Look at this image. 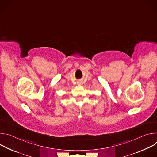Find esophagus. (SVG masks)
I'll return each instance as SVG.
<instances>
[{
	"mask_svg": "<svg viewBox=\"0 0 157 157\" xmlns=\"http://www.w3.org/2000/svg\"><path fill=\"white\" fill-rule=\"evenodd\" d=\"M79 84H80V83H79Z\"/></svg>",
	"mask_w": 157,
	"mask_h": 157,
	"instance_id": "esophagus-1",
	"label": "esophagus"
}]
</instances>
